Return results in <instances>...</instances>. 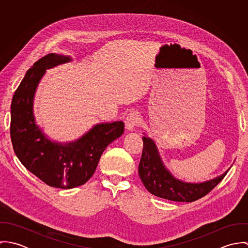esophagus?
Masks as SVG:
<instances>
[{"instance_id":"1","label":"esophagus","mask_w":248,"mask_h":248,"mask_svg":"<svg viewBox=\"0 0 248 248\" xmlns=\"http://www.w3.org/2000/svg\"><path fill=\"white\" fill-rule=\"evenodd\" d=\"M142 118L139 111H131L125 118V126L128 131H134L136 127L141 125Z\"/></svg>"}]
</instances>
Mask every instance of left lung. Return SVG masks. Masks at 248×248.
I'll return each instance as SVG.
<instances>
[{
  "label": "left lung",
  "instance_id": "left-lung-1",
  "mask_svg": "<svg viewBox=\"0 0 248 248\" xmlns=\"http://www.w3.org/2000/svg\"><path fill=\"white\" fill-rule=\"evenodd\" d=\"M143 152L139 166V174L145 188L153 195L168 201L179 202H192L217 186L232 165L221 175L202 182H187L175 177L164 164L155 141L145 133Z\"/></svg>",
  "mask_w": 248,
  "mask_h": 248
}]
</instances>
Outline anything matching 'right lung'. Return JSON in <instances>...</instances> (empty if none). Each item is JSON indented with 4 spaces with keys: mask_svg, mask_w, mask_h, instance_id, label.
Masks as SVG:
<instances>
[{
    "mask_svg": "<svg viewBox=\"0 0 248 248\" xmlns=\"http://www.w3.org/2000/svg\"><path fill=\"white\" fill-rule=\"evenodd\" d=\"M69 55L50 53L27 71L11 101L10 137L21 163L46 184L71 189L86 183L94 174L108 145L124 133V123L93 125L79 139L68 142L50 140L37 124L34 99L46 70L70 63Z\"/></svg>",
    "mask_w": 248,
    "mask_h": 248,
    "instance_id": "1",
    "label": "right lung"
}]
</instances>
